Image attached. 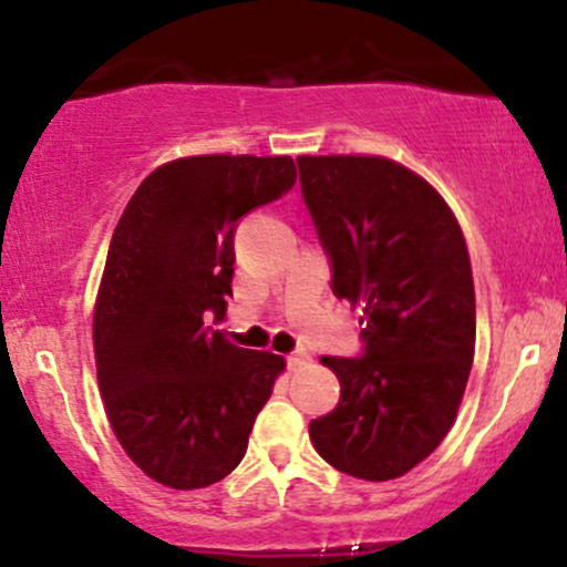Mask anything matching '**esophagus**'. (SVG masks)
Wrapping results in <instances>:
<instances>
[{
  "label": "esophagus",
  "instance_id": "34e87169",
  "mask_svg": "<svg viewBox=\"0 0 567 567\" xmlns=\"http://www.w3.org/2000/svg\"><path fill=\"white\" fill-rule=\"evenodd\" d=\"M307 361H309L307 350H296V353L288 355V367H290V369H299V367H303V363H307Z\"/></svg>",
  "mask_w": 567,
  "mask_h": 567
}]
</instances>
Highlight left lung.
Returning <instances> with one entry per match:
<instances>
[{
	"label": "left lung",
	"mask_w": 567,
	"mask_h": 567,
	"mask_svg": "<svg viewBox=\"0 0 567 567\" xmlns=\"http://www.w3.org/2000/svg\"><path fill=\"white\" fill-rule=\"evenodd\" d=\"M301 193L333 266V296L361 309L363 359L323 355L339 404L309 424L315 451L361 481H391L454 426L475 353V288L454 212L389 157H299Z\"/></svg>",
	"instance_id": "1"
}]
</instances>
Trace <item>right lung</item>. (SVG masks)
I'll return each instance as SVG.
<instances>
[{
  "mask_svg": "<svg viewBox=\"0 0 567 567\" xmlns=\"http://www.w3.org/2000/svg\"><path fill=\"white\" fill-rule=\"evenodd\" d=\"M296 182L293 157L198 154L141 182L113 230L94 361L124 454L157 484L204 488L234 473L282 355L212 331L234 279L236 223Z\"/></svg>",
  "mask_w": 567,
  "mask_h": 567,
  "instance_id": "obj_1",
  "label": "right lung"
}]
</instances>
